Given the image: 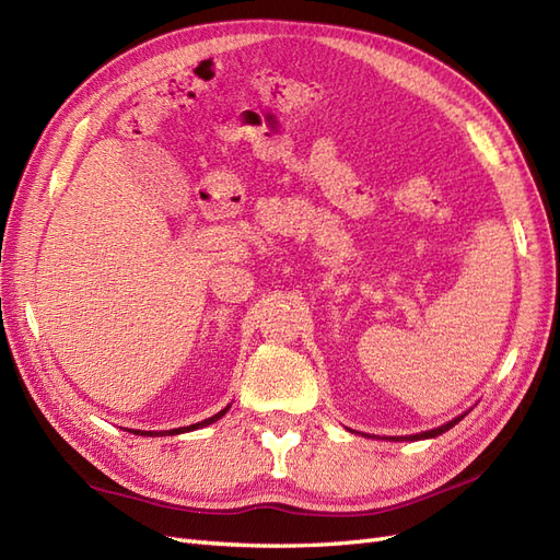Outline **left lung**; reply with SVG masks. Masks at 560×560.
Segmentation results:
<instances>
[{
    "mask_svg": "<svg viewBox=\"0 0 560 560\" xmlns=\"http://www.w3.org/2000/svg\"><path fill=\"white\" fill-rule=\"evenodd\" d=\"M467 413H463V416H457V418H453V420H448L446 425H442V428H436V430H428V432H420V434H409V436H383V439H387V442H420V439H432V436H439V434H444V432H448L453 425H457V422H460L463 418H465Z\"/></svg>",
    "mask_w": 560,
    "mask_h": 560,
    "instance_id": "1",
    "label": "left lung"
}]
</instances>
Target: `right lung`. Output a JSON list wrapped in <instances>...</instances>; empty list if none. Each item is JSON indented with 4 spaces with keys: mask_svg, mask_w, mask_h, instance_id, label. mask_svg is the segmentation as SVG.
Masks as SVG:
<instances>
[{
    "mask_svg": "<svg viewBox=\"0 0 560 560\" xmlns=\"http://www.w3.org/2000/svg\"><path fill=\"white\" fill-rule=\"evenodd\" d=\"M229 411V406L226 409H222L219 413H214L212 418H206L202 422H196V425H189V428H179V430H165V432H144V430H135V434H140V436H163V434H182V432H189V430H198V428H206V425H212V422H217L219 418H222L224 413Z\"/></svg>",
    "mask_w": 560,
    "mask_h": 560,
    "instance_id": "obj_1",
    "label": "right lung"
}]
</instances>
